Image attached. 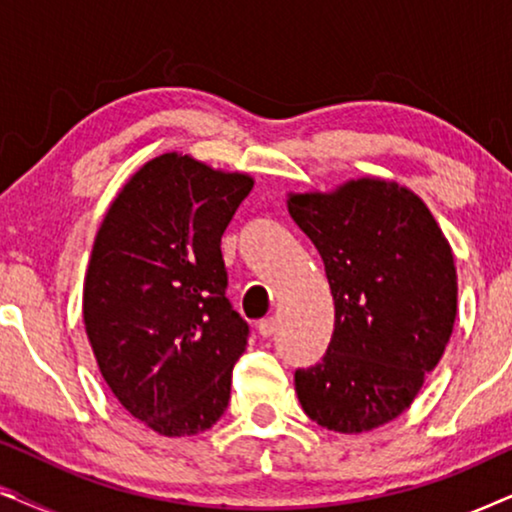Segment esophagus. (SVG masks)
I'll use <instances>...</instances> for the list:
<instances>
[{
  "instance_id": "1",
  "label": "esophagus",
  "mask_w": 512,
  "mask_h": 512,
  "mask_svg": "<svg viewBox=\"0 0 512 512\" xmlns=\"http://www.w3.org/2000/svg\"><path fill=\"white\" fill-rule=\"evenodd\" d=\"M275 331H277V321L272 319V317L258 321V333H261L263 338H272V335H275Z\"/></svg>"
}]
</instances>
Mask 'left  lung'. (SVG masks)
I'll use <instances>...</instances> for the list:
<instances>
[{"label": "left lung", "instance_id": "left-lung-1", "mask_svg": "<svg viewBox=\"0 0 512 512\" xmlns=\"http://www.w3.org/2000/svg\"><path fill=\"white\" fill-rule=\"evenodd\" d=\"M289 214L324 261L335 328L324 359L296 370L305 415L338 433L396 419L438 366L457 319V268L429 207L375 177L291 193Z\"/></svg>", "mask_w": 512, "mask_h": 512}]
</instances>
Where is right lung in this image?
Returning <instances> with one entry per match:
<instances>
[{
    "label": "right lung",
    "mask_w": 512,
    "mask_h": 512,
    "mask_svg": "<svg viewBox=\"0 0 512 512\" xmlns=\"http://www.w3.org/2000/svg\"><path fill=\"white\" fill-rule=\"evenodd\" d=\"M254 179L163 153L104 214L83 282V324L114 396L160 436L219 422L249 324L226 298L221 235Z\"/></svg>",
    "instance_id": "add662e5"
}]
</instances>
